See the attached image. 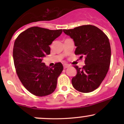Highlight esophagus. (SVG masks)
I'll list each match as a JSON object with an SVG mask.
<instances>
[{
	"label": "esophagus",
	"mask_w": 124,
	"mask_h": 124,
	"mask_svg": "<svg viewBox=\"0 0 124 124\" xmlns=\"http://www.w3.org/2000/svg\"><path fill=\"white\" fill-rule=\"evenodd\" d=\"M69 65H67V64H64L63 65V68L64 69H66V68H69Z\"/></svg>",
	"instance_id": "obj_1"
}]
</instances>
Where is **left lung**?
<instances>
[{
	"label": "left lung",
	"mask_w": 124,
	"mask_h": 124,
	"mask_svg": "<svg viewBox=\"0 0 124 124\" xmlns=\"http://www.w3.org/2000/svg\"><path fill=\"white\" fill-rule=\"evenodd\" d=\"M63 31L73 39L76 46L75 55L85 59L82 68L74 66L77 74L72 78V85L82 93L93 92L99 87L108 71L111 55L108 38L100 29L92 25Z\"/></svg>",
	"instance_id": "left-lung-1"
}]
</instances>
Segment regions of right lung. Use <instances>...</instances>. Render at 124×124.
Here are the masks:
<instances>
[{"label":"right lung","mask_w":124,"mask_h":124,"mask_svg":"<svg viewBox=\"0 0 124 124\" xmlns=\"http://www.w3.org/2000/svg\"><path fill=\"white\" fill-rule=\"evenodd\" d=\"M62 32L61 29L32 27L21 32L16 39L13 56L17 74L25 89L35 96H48L56 89L63 65L59 62L48 68L42 61L50 54L49 45Z\"/></svg>","instance_id":"1"}]
</instances>
